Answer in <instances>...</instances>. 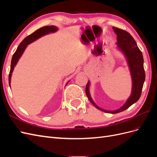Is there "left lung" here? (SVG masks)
Here are the masks:
<instances>
[{"mask_svg": "<svg viewBox=\"0 0 157 157\" xmlns=\"http://www.w3.org/2000/svg\"><path fill=\"white\" fill-rule=\"evenodd\" d=\"M113 29L117 35V44L118 46L125 54L128 65L130 68L133 86L132 92L130 97L128 98L126 103L121 108L115 111H109L99 108L98 107L90 96L89 93V82L87 83L86 86V94L90 101L98 109L103 112L108 113H118L126 110L130 107L132 104L138 101L140 99L142 88H143L144 83L145 79V73L144 67V58L141 50L139 49L134 38L129 33L119 29L115 27H113Z\"/></svg>", "mask_w": 157, "mask_h": 157, "instance_id": "1", "label": "left lung"}]
</instances>
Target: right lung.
<instances>
[{"mask_svg": "<svg viewBox=\"0 0 157 157\" xmlns=\"http://www.w3.org/2000/svg\"><path fill=\"white\" fill-rule=\"evenodd\" d=\"M58 29L56 26L54 25H50V26H44L40 27V29L36 30L35 32H33L32 34L29 35L25 37L23 41L21 42L17 47L16 51L15 53L13 54L12 61H11V67H10V74H9L8 77V80H9V85L10 86V80H11V75L12 73L13 72V70L14 68V66H15L17 62V61L20 59L21 56L24 52L27 45L30 44L31 42L35 41L37 39H39L40 36H43L46 34H48V33L51 32H55Z\"/></svg>", "mask_w": 157, "mask_h": 157, "instance_id": "add662e5", "label": "right lung"}]
</instances>
